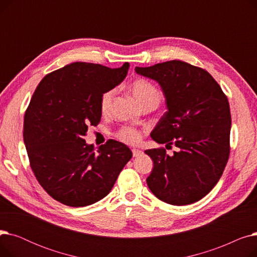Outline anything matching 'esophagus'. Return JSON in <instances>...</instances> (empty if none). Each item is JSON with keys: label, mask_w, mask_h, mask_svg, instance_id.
I'll return each instance as SVG.
<instances>
[{"label": "esophagus", "mask_w": 257, "mask_h": 257, "mask_svg": "<svg viewBox=\"0 0 257 257\" xmlns=\"http://www.w3.org/2000/svg\"><path fill=\"white\" fill-rule=\"evenodd\" d=\"M144 152L142 150H139V149H133L132 150V154H133V157H139L143 154Z\"/></svg>", "instance_id": "1"}]
</instances>
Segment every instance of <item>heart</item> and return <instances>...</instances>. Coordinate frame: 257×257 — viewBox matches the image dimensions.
<instances>
[{
  "label": "heart",
  "instance_id": "obj_1",
  "mask_svg": "<svg viewBox=\"0 0 257 257\" xmlns=\"http://www.w3.org/2000/svg\"><path fill=\"white\" fill-rule=\"evenodd\" d=\"M130 90L134 99L141 106L146 104H154L157 106L161 100V93L158 88L146 79H137L133 81L130 85ZM114 94V89H109L102 94L100 100V109L102 113L106 114L110 111ZM116 138L128 145H136L142 140V132L132 127H123L116 132Z\"/></svg>",
  "mask_w": 257,
  "mask_h": 257
}]
</instances>
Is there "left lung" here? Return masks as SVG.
I'll list each match as a JSON object with an SVG mask.
<instances>
[{
  "label": "left lung",
  "mask_w": 257,
  "mask_h": 257,
  "mask_svg": "<svg viewBox=\"0 0 257 257\" xmlns=\"http://www.w3.org/2000/svg\"><path fill=\"white\" fill-rule=\"evenodd\" d=\"M136 72L157 81L166 97L168 111L151 138L179 149L171 156L165 148L145 151L154 164L147 184L168 204L195 203L218 183L230 153L226 94L208 72L184 61L137 66Z\"/></svg>",
  "instance_id": "1"
}]
</instances>
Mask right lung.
<instances>
[{
    "label": "right lung",
    "mask_w": 257,
    "mask_h": 257,
    "mask_svg": "<svg viewBox=\"0 0 257 257\" xmlns=\"http://www.w3.org/2000/svg\"><path fill=\"white\" fill-rule=\"evenodd\" d=\"M129 63L118 69L74 62L37 85L24 118L30 167L44 190L60 203L83 207L106 197L132 157L129 148L110 140L96 151L84 140L101 119L102 94L118 85Z\"/></svg>",
    "instance_id": "right-lung-1"
}]
</instances>
